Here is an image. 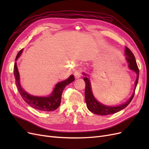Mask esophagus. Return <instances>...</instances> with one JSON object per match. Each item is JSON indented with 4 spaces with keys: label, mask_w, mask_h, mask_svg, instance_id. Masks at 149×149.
I'll return each instance as SVG.
<instances>
[{
    "label": "esophagus",
    "mask_w": 149,
    "mask_h": 149,
    "mask_svg": "<svg viewBox=\"0 0 149 149\" xmlns=\"http://www.w3.org/2000/svg\"><path fill=\"white\" fill-rule=\"evenodd\" d=\"M74 75L76 78H79L81 77V71H79V70L76 71Z\"/></svg>",
    "instance_id": "obj_1"
}]
</instances>
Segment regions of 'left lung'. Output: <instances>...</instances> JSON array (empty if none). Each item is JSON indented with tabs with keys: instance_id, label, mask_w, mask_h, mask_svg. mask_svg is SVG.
Wrapping results in <instances>:
<instances>
[{
	"instance_id": "8db88e82",
	"label": "left lung",
	"mask_w": 149,
	"mask_h": 149,
	"mask_svg": "<svg viewBox=\"0 0 149 149\" xmlns=\"http://www.w3.org/2000/svg\"><path fill=\"white\" fill-rule=\"evenodd\" d=\"M125 55L126 56L125 59L127 60L129 63V68L133 70L137 74V78L136 81H135V89L134 93L132 94V96L130 97L129 100L125 102L123 104H121L118 106H108L98 102L95 97H94L92 89L91 86V83H90V81L88 77H86L87 74L83 73L84 75L86 76L83 78L85 84H86V88H85V101L86 103V106L88 109L94 114H96L97 115L101 116H106L109 114H112L116 113L121 110H123L125 107H127L129 103L131 102L132 99L134 97V94H135V90H136L137 84L139 80V68L137 66L136 58H135L134 54L132 52L130 51V49L126 47L125 48Z\"/></svg>"
}]
</instances>
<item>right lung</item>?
<instances>
[{
    "mask_svg": "<svg viewBox=\"0 0 149 149\" xmlns=\"http://www.w3.org/2000/svg\"><path fill=\"white\" fill-rule=\"evenodd\" d=\"M23 52V49L17 53L15 58V61L20 57ZM13 74L15 78V84L23 100L28 104L29 106L34 109L43 111H54L57 108L59 107L61 103V94L63 91L68 84L74 81V77L73 75H71L67 79L58 83L56 84L53 92L49 96L47 97H39L34 96L29 94L22 89L20 82L19 73L18 71L16 62L14 64L13 68Z\"/></svg>",
    "mask_w": 149,
    "mask_h": 149,
    "instance_id": "right-lung-1",
    "label": "right lung"
}]
</instances>
